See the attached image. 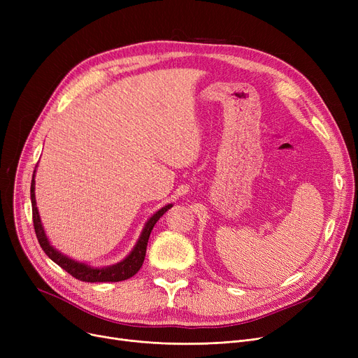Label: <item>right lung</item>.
<instances>
[{"instance_id": "right-lung-1", "label": "right lung", "mask_w": 358, "mask_h": 358, "mask_svg": "<svg viewBox=\"0 0 358 358\" xmlns=\"http://www.w3.org/2000/svg\"><path fill=\"white\" fill-rule=\"evenodd\" d=\"M34 176H36V168L33 173V178H31V187H30V199H31V210H33V224H34V231H36V236L37 241H39L42 250L45 251V254L58 264L59 267H62L65 271H68L72 277L78 278L81 281H88V283H100V281H123L127 280L130 277H134L142 267L143 259H145V254H146V245H148V239L150 232H152L155 223L159 220V217L168 210L173 208V204H165L164 208H161L158 212H155L152 216H150L145 227L141 232V236L136 242V245L129 252V255H126V258H123L122 261L116 262V264L111 266H106V267H91L88 266L87 262H81L73 259L65 254H62L61 251L56 250L49 238L46 236L45 228L41 220V215H39V209H37L36 204V194H34Z\"/></svg>"}]
</instances>
